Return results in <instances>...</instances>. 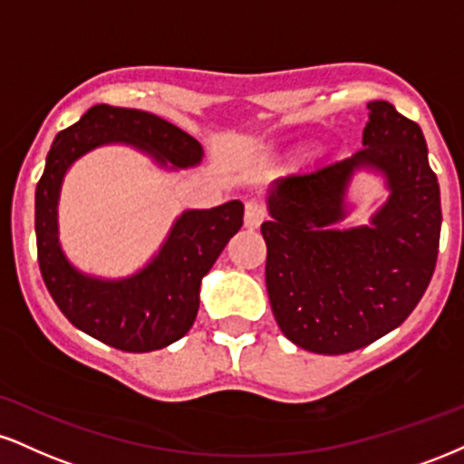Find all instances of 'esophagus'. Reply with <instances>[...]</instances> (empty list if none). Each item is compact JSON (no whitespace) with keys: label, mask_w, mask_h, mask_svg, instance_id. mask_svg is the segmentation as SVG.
<instances>
[{"label":"esophagus","mask_w":464,"mask_h":464,"mask_svg":"<svg viewBox=\"0 0 464 464\" xmlns=\"http://www.w3.org/2000/svg\"><path fill=\"white\" fill-rule=\"evenodd\" d=\"M266 208L259 200H248L246 209H244V225H246V228H256L266 220Z\"/></svg>","instance_id":"esophagus-1"}]
</instances>
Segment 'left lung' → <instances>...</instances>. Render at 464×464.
Returning <instances> with one entry per match:
<instances>
[{"instance_id": "left-lung-1", "label": "left lung", "mask_w": 464, "mask_h": 464, "mask_svg": "<svg viewBox=\"0 0 464 464\" xmlns=\"http://www.w3.org/2000/svg\"><path fill=\"white\" fill-rule=\"evenodd\" d=\"M367 116L361 150L276 179L266 198L272 314L315 354L353 353L398 328L437 266L440 192L421 127L389 102H370ZM359 169L381 174L390 198L367 226L342 229Z\"/></svg>"}]
</instances>
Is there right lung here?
Returning <instances> with one entry per match:
<instances>
[{"label": "right lung", "mask_w": 464, "mask_h": 464, "mask_svg": "<svg viewBox=\"0 0 464 464\" xmlns=\"http://www.w3.org/2000/svg\"><path fill=\"white\" fill-rule=\"evenodd\" d=\"M125 144L160 169L198 166L203 147L172 122L142 110L94 105L60 131L36 186L38 266L49 294L72 326L125 353H153L181 339L198 314L200 281L242 228V200L188 209L170 227L158 253L136 275L102 278L77 270L58 239V203L64 175L91 150Z\"/></svg>", "instance_id": "add662e5"}]
</instances>
